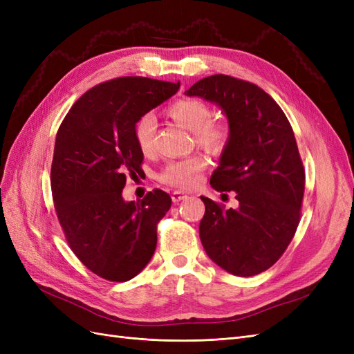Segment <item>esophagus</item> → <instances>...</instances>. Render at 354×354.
I'll return each mask as SVG.
<instances>
[{"mask_svg":"<svg viewBox=\"0 0 354 354\" xmlns=\"http://www.w3.org/2000/svg\"><path fill=\"white\" fill-rule=\"evenodd\" d=\"M171 199H173L174 203H177V202H180V201L187 199V195L185 194V192H181V190H174L173 194H171Z\"/></svg>","mask_w":354,"mask_h":354,"instance_id":"obj_1","label":"esophagus"}]
</instances>
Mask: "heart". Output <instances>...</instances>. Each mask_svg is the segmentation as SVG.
I'll return each mask as SVG.
<instances>
[{"mask_svg": "<svg viewBox=\"0 0 354 354\" xmlns=\"http://www.w3.org/2000/svg\"><path fill=\"white\" fill-rule=\"evenodd\" d=\"M165 112L171 120L194 133L198 145L207 151L220 153L229 146L232 138L230 125L223 120H212V112L207 102L195 97H183L168 104ZM155 125V118L151 113H146L138 118L133 127L134 142L138 151L145 155L153 151ZM207 167L208 159L205 156L194 155L169 162L159 178L169 186L190 189L199 183Z\"/></svg>", "mask_w": 354, "mask_h": 354, "instance_id": "b5f03b06", "label": "heart"}]
</instances>
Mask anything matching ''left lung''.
Here are the masks:
<instances>
[{
  "instance_id": "left-lung-1",
  "label": "left lung",
  "mask_w": 354,
  "mask_h": 354,
  "mask_svg": "<svg viewBox=\"0 0 354 354\" xmlns=\"http://www.w3.org/2000/svg\"><path fill=\"white\" fill-rule=\"evenodd\" d=\"M186 94L218 104L232 130L209 183L233 190L239 207L224 209L201 196L203 250L234 276L259 274L281 259L301 217L306 173L292 127L259 85L229 75L202 78Z\"/></svg>"
}]
</instances>
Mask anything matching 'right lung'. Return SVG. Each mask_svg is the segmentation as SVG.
Here are the masks:
<instances>
[{
    "label": "right lung",
    "mask_w": 354,
    "mask_h": 354,
    "mask_svg": "<svg viewBox=\"0 0 354 354\" xmlns=\"http://www.w3.org/2000/svg\"><path fill=\"white\" fill-rule=\"evenodd\" d=\"M178 88L180 81L145 77L106 81L84 93L59 127L50 176L57 218L73 254L106 281L133 279L155 252L169 195L155 189L125 202L122 189L143 171L136 121Z\"/></svg>",
    "instance_id": "right-lung-1"
}]
</instances>
